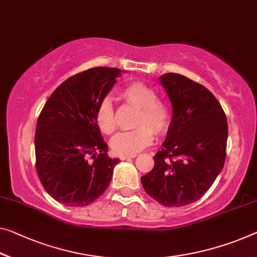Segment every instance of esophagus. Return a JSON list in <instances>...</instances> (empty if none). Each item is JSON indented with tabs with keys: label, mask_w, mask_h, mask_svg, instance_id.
<instances>
[{
	"label": "esophagus",
	"mask_w": 257,
	"mask_h": 257,
	"mask_svg": "<svg viewBox=\"0 0 257 257\" xmlns=\"http://www.w3.org/2000/svg\"><path fill=\"white\" fill-rule=\"evenodd\" d=\"M136 157V155H130V156H119V159L121 161H125V160H131V159H134Z\"/></svg>",
	"instance_id": "34e87169"
}]
</instances>
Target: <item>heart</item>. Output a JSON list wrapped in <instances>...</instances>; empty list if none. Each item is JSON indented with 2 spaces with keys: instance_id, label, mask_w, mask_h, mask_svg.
<instances>
[{
  "instance_id": "b5f03b06",
  "label": "heart",
  "mask_w": 257,
  "mask_h": 257,
  "mask_svg": "<svg viewBox=\"0 0 257 257\" xmlns=\"http://www.w3.org/2000/svg\"><path fill=\"white\" fill-rule=\"evenodd\" d=\"M125 100L141 109L138 119L139 128L116 134L110 146L112 152L120 156L136 155L148 147L154 140V133L163 134L169 130L172 120L170 106L159 100V94L142 82H132L123 90ZM96 124L101 132L110 134L115 131L116 121L112 102L103 98L96 110Z\"/></svg>"
}]
</instances>
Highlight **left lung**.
<instances>
[{"label": "left lung", "mask_w": 257, "mask_h": 257, "mask_svg": "<svg viewBox=\"0 0 257 257\" xmlns=\"http://www.w3.org/2000/svg\"><path fill=\"white\" fill-rule=\"evenodd\" d=\"M172 120L154 168L141 177L146 193L165 207L201 199L224 167L227 121L222 105L204 86L178 73L162 74Z\"/></svg>", "instance_id": "left-lung-1"}]
</instances>
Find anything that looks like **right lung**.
Returning a JSON list of instances; mask_svg holds the SVG:
<instances>
[{
	"label": "right lung",
	"mask_w": 257,
	"mask_h": 257,
	"mask_svg": "<svg viewBox=\"0 0 257 257\" xmlns=\"http://www.w3.org/2000/svg\"><path fill=\"white\" fill-rule=\"evenodd\" d=\"M121 71L93 68L66 79L51 94L38 118L35 165L42 186L69 207L88 206L108 188L119 162L96 124V110Z\"/></svg>",
	"instance_id": "add662e5"
}]
</instances>
